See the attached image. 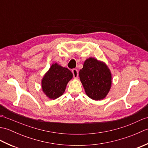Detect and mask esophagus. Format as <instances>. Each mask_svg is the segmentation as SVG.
Segmentation results:
<instances>
[{
    "mask_svg": "<svg viewBox=\"0 0 148 148\" xmlns=\"http://www.w3.org/2000/svg\"><path fill=\"white\" fill-rule=\"evenodd\" d=\"M72 74H73V76L74 78H77L78 77V71L76 69H72Z\"/></svg>",
    "mask_w": 148,
    "mask_h": 148,
    "instance_id": "1",
    "label": "esophagus"
}]
</instances>
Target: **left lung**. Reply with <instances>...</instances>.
Instances as JSON below:
<instances>
[{
    "label": "left lung",
    "instance_id": "obj_1",
    "mask_svg": "<svg viewBox=\"0 0 148 148\" xmlns=\"http://www.w3.org/2000/svg\"><path fill=\"white\" fill-rule=\"evenodd\" d=\"M79 74L86 94L90 99L100 100L108 95L111 87L112 77L105 63L95 58H88Z\"/></svg>",
    "mask_w": 148,
    "mask_h": 148
}]
</instances>
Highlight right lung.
Listing matches in <instances>:
<instances>
[{"instance_id":"1","label":"right lung","mask_w":148,"mask_h":148,"mask_svg":"<svg viewBox=\"0 0 148 148\" xmlns=\"http://www.w3.org/2000/svg\"><path fill=\"white\" fill-rule=\"evenodd\" d=\"M73 76L71 71L57 63L52 64L42 79L43 92L50 99H56L63 95L68 82Z\"/></svg>"}]
</instances>
